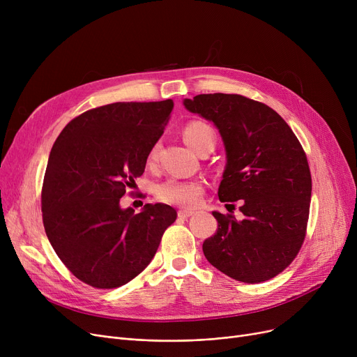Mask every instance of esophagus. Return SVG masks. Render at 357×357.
Instances as JSON below:
<instances>
[{
  "label": "esophagus",
  "mask_w": 357,
  "mask_h": 357,
  "mask_svg": "<svg viewBox=\"0 0 357 357\" xmlns=\"http://www.w3.org/2000/svg\"><path fill=\"white\" fill-rule=\"evenodd\" d=\"M194 213L192 211H188V210H181V211H178V217L179 218H188V217H191Z\"/></svg>",
  "instance_id": "34e87169"
}]
</instances>
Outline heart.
I'll return each instance as SVG.
<instances>
[{"label":"heart","instance_id":"b5f03b06","mask_svg":"<svg viewBox=\"0 0 357 357\" xmlns=\"http://www.w3.org/2000/svg\"><path fill=\"white\" fill-rule=\"evenodd\" d=\"M183 140L194 152L205 146L214 147L215 133L211 126L202 121H192L183 128ZM159 144H155L149 152V162H155L158 158ZM204 192V186L198 181H181V179H167L158 185L156 195L163 202L178 205V207L191 208L199 202Z\"/></svg>","mask_w":357,"mask_h":357}]
</instances>
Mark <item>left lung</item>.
<instances>
[{
	"label": "left lung",
	"instance_id": "8db88e82",
	"mask_svg": "<svg viewBox=\"0 0 357 357\" xmlns=\"http://www.w3.org/2000/svg\"><path fill=\"white\" fill-rule=\"evenodd\" d=\"M185 108L211 121L226 149L221 202L243 199V220L213 211L202 252L220 272L259 284L282 272L305 238L311 174L301 143L271 107L237 93H201Z\"/></svg>",
	"mask_w": 357,
	"mask_h": 357
}]
</instances>
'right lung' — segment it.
I'll list each match as a JSON object with an SVG mask.
<instances>
[{
	"label": "right lung",
	"instance_id": "right-lung-1",
	"mask_svg": "<svg viewBox=\"0 0 357 357\" xmlns=\"http://www.w3.org/2000/svg\"><path fill=\"white\" fill-rule=\"evenodd\" d=\"M172 109V100L93 108L68 123L50 150L46 236L65 266L93 288H119L143 272L176 220L166 204H146L139 214L120 205Z\"/></svg>",
	"mask_w": 357,
	"mask_h": 357
}]
</instances>
